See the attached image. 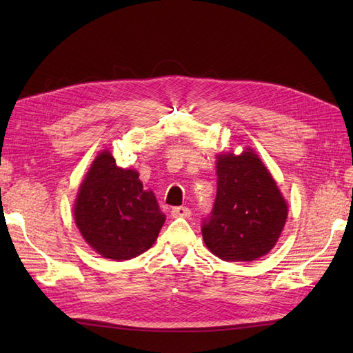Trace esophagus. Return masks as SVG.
Here are the masks:
<instances>
[{
	"label": "esophagus",
	"mask_w": 353,
	"mask_h": 353,
	"mask_svg": "<svg viewBox=\"0 0 353 353\" xmlns=\"http://www.w3.org/2000/svg\"><path fill=\"white\" fill-rule=\"evenodd\" d=\"M190 215H191V210L187 206L172 208V216L174 218H188Z\"/></svg>",
	"instance_id": "esophagus-1"
}]
</instances>
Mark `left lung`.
<instances>
[{"label": "left lung", "instance_id": "obj_1", "mask_svg": "<svg viewBox=\"0 0 353 353\" xmlns=\"http://www.w3.org/2000/svg\"><path fill=\"white\" fill-rule=\"evenodd\" d=\"M218 190L201 234L208 249L227 262L268 253L287 219V203L270 170L250 148L216 157Z\"/></svg>", "mask_w": 353, "mask_h": 353}]
</instances>
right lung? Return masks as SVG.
<instances>
[{"label":"right lung","instance_id":"right-lung-1","mask_svg":"<svg viewBox=\"0 0 353 353\" xmlns=\"http://www.w3.org/2000/svg\"><path fill=\"white\" fill-rule=\"evenodd\" d=\"M140 174L116 165L110 152L92 162L74 201V222L83 240L103 258L128 261L156 241L166 216Z\"/></svg>","mask_w":353,"mask_h":353}]
</instances>
